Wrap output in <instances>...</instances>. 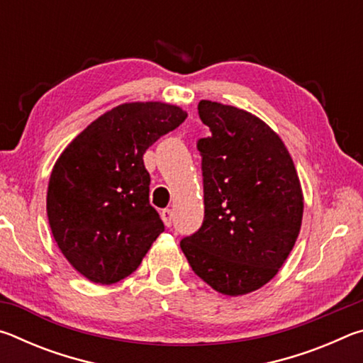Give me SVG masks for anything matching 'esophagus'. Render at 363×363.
<instances>
[{"label":"esophagus","instance_id":"34e87169","mask_svg":"<svg viewBox=\"0 0 363 363\" xmlns=\"http://www.w3.org/2000/svg\"><path fill=\"white\" fill-rule=\"evenodd\" d=\"M160 214H162V219H163L164 225L169 227L171 225V219H173V213H171V210H168V208H167V210H163Z\"/></svg>","mask_w":363,"mask_h":363}]
</instances>
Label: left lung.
<instances>
[{
  "label": "left lung",
  "mask_w": 363,
  "mask_h": 363,
  "mask_svg": "<svg viewBox=\"0 0 363 363\" xmlns=\"http://www.w3.org/2000/svg\"><path fill=\"white\" fill-rule=\"evenodd\" d=\"M211 134L201 155L205 218L181 250L214 290L238 296L266 285L284 266L303 220V192L285 144L257 116L200 101Z\"/></svg>",
  "instance_id": "obj_1"
}]
</instances>
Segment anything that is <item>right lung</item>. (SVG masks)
I'll list each match as a JSON object with an SVG mask.
<instances>
[{
    "label": "right lung",
    "instance_id": "1",
    "mask_svg": "<svg viewBox=\"0 0 363 363\" xmlns=\"http://www.w3.org/2000/svg\"><path fill=\"white\" fill-rule=\"evenodd\" d=\"M186 118L169 104H121L57 158L46 196L49 225L67 261L88 280L112 285L128 277L164 230L149 201L144 153Z\"/></svg>",
    "mask_w": 363,
    "mask_h": 363
}]
</instances>
